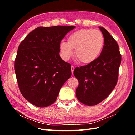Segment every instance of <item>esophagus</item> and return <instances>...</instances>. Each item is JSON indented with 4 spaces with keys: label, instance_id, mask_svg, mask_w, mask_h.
Instances as JSON below:
<instances>
[{
    "label": "esophagus",
    "instance_id": "1",
    "mask_svg": "<svg viewBox=\"0 0 135 135\" xmlns=\"http://www.w3.org/2000/svg\"><path fill=\"white\" fill-rule=\"evenodd\" d=\"M74 66H71V72H72V74H73V72H74Z\"/></svg>",
    "mask_w": 135,
    "mask_h": 135
}]
</instances>
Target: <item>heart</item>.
<instances>
[{
    "mask_svg": "<svg viewBox=\"0 0 135 135\" xmlns=\"http://www.w3.org/2000/svg\"><path fill=\"white\" fill-rule=\"evenodd\" d=\"M104 45V37L97 30L81 29L69 35L68 42L62 40L60 49L62 57L69 60L75 48V56L80 62L89 64L100 56Z\"/></svg>",
    "mask_w": 135,
    "mask_h": 135,
    "instance_id": "heart-1",
    "label": "heart"
}]
</instances>
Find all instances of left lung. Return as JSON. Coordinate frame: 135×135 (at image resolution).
Returning a JSON list of instances; mask_svg holds the SVG:
<instances>
[{
    "instance_id": "8db88e82",
    "label": "left lung",
    "mask_w": 135,
    "mask_h": 135,
    "mask_svg": "<svg viewBox=\"0 0 135 135\" xmlns=\"http://www.w3.org/2000/svg\"><path fill=\"white\" fill-rule=\"evenodd\" d=\"M99 28L104 37V47L100 56L87 65L76 68L74 71L79 81L76 89L77 99L88 106L99 104L115 88L122 60L115 40L105 28Z\"/></svg>"
}]
</instances>
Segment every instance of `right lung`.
Listing matches in <instances>:
<instances>
[{"mask_svg": "<svg viewBox=\"0 0 135 135\" xmlns=\"http://www.w3.org/2000/svg\"><path fill=\"white\" fill-rule=\"evenodd\" d=\"M75 26L38 27L20 44L15 71L22 96L40 108L54 104L71 76V65L60 57V43Z\"/></svg>", "mask_w": 135, "mask_h": 135, "instance_id": "right-lung-1", "label": "right lung"}]
</instances>
